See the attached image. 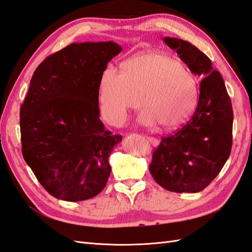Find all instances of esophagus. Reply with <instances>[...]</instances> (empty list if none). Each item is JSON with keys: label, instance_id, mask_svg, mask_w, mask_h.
Returning a JSON list of instances; mask_svg holds the SVG:
<instances>
[{"label": "esophagus", "instance_id": "obj_1", "mask_svg": "<svg viewBox=\"0 0 252 252\" xmlns=\"http://www.w3.org/2000/svg\"><path fill=\"white\" fill-rule=\"evenodd\" d=\"M146 139H147V141H148L151 145H154V146H158V139H156V138H151V136H146Z\"/></svg>", "mask_w": 252, "mask_h": 252}]
</instances>
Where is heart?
<instances>
[{
    "instance_id": "heart-1",
    "label": "heart",
    "mask_w": 252,
    "mask_h": 252,
    "mask_svg": "<svg viewBox=\"0 0 252 252\" xmlns=\"http://www.w3.org/2000/svg\"><path fill=\"white\" fill-rule=\"evenodd\" d=\"M143 108L140 122L173 129L191 116L197 84L181 61L164 53H146L127 61L122 74L107 68L101 78L100 103L110 124L120 125L130 109Z\"/></svg>"
}]
</instances>
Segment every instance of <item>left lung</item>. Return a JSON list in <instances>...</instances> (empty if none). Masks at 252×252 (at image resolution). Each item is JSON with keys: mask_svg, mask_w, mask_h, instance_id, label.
<instances>
[{"mask_svg": "<svg viewBox=\"0 0 252 252\" xmlns=\"http://www.w3.org/2000/svg\"><path fill=\"white\" fill-rule=\"evenodd\" d=\"M191 72L202 78L191 118L164 136L152 154L149 171L159 186L172 192H199L222 170L232 146L233 111L222 75L192 44L164 37Z\"/></svg>", "mask_w": 252, "mask_h": 252, "instance_id": "1", "label": "left lung"}]
</instances>
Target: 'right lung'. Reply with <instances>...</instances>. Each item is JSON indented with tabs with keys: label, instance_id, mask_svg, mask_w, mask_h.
<instances>
[{
	"label": "right lung",
	"instance_id": "add662e5",
	"mask_svg": "<svg viewBox=\"0 0 252 252\" xmlns=\"http://www.w3.org/2000/svg\"><path fill=\"white\" fill-rule=\"evenodd\" d=\"M114 42L72 43L37 66L20 110L22 154L35 178L59 200L100 193L111 172L108 158L122 136L100 120L98 90Z\"/></svg>",
	"mask_w": 252,
	"mask_h": 252
}]
</instances>
